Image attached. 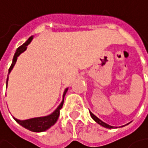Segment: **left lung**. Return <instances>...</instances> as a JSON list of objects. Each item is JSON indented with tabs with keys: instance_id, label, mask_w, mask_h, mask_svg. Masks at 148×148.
I'll list each match as a JSON object with an SVG mask.
<instances>
[{
	"instance_id": "1",
	"label": "left lung",
	"mask_w": 148,
	"mask_h": 148,
	"mask_svg": "<svg viewBox=\"0 0 148 148\" xmlns=\"http://www.w3.org/2000/svg\"><path fill=\"white\" fill-rule=\"evenodd\" d=\"M90 116L92 117L93 120H94L97 123H99V125H101V126H103V127H105V128H107V129H112V128H113V126H111V125H109V124H107V123H104L103 121L100 120L99 118H98L95 114H93L91 112H90Z\"/></svg>"
}]
</instances>
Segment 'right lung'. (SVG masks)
I'll return each mask as SVG.
<instances>
[{
  "label": "right lung",
  "instance_id": "add662e5",
  "mask_svg": "<svg viewBox=\"0 0 148 148\" xmlns=\"http://www.w3.org/2000/svg\"><path fill=\"white\" fill-rule=\"evenodd\" d=\"M34 36H31L29 39L27 40V41L23 44L21 45L20 47H18L16 49V52H15V55L13 57V60H12V64L9 69V75L10 73L11 70L13 69L16 62V59H18V56L23 53L24 51H25V49H27V46L29 44L32 40H33ZM8 80H9V75L7 77V86H8ZM68 88H66L63 93V100L60 103V105L57 107L56 110L51 113L49 115H46V116H42V117H35V118H31V119H27V120H18V119H16L15 117H13L15 119V121L18 123V124H20L21 126H23L24 128L27 129L31 130V132H45L48 129H49L51 126H53L56 122L58 121V118L59 116V111L60 109L62 108V106H63V104H64V98H65V95L67 91Z\"/></svg>",
  "mask_w": 148,
  "mask_h": 148
}]
</instances>
